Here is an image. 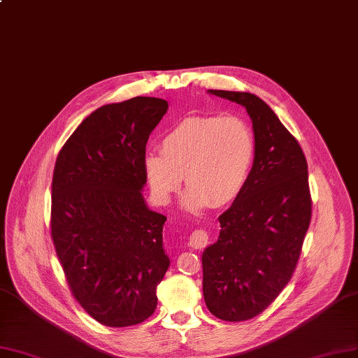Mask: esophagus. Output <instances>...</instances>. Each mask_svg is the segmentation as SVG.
<instances>
[{"instance_id":"obj_1","label":"esophagus","mask_w":358,"mask_h":358,"mask_svg":"<svg viewBox=\"0 0 358 358\" xmlns=\"http://www.w3.org/2000/svg\"><path fill=\"white\" fill-rule=\"evenodd\" d=\"M189 244H190V247L194 248V250L203 248L206 244H208V234H206V230H203V229H196L194 232H192V235H190Z\"/></svg>"}]
</instances>
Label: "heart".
<instances>
[{
  "instance_id": "1",
  "label": "heart",
  "mask_w": 358,
  "mask_h": 358,
  "mask_svg": "<svg viewBox=\"0 0 358 358\" xmlns=\"http://www.w3.org/2000/svg\"><path fill=\"white\" fill-rule=\"evenodd\" d=\"M255 156V134L242 117L193 116L164 135L160 153L145 155L144 169L153 196L162 203L184 176L189 189L184 206L196 211L232 202L245 187Z\"/></svg>"
}]
</instances>
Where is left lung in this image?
Masks as SVG:
<instances>
[{
  "instance_id": "left-lung-1",
  "label": "left lung",
  "mask_w": 358,
  "mask_h": 358,
  "mask_svg": "<svg viewBox=\"0 0 358 358\" xmlns=\"http://www.w3.org/2000/svg\"><path fill=\"white\" fill-rule=\"evenodd\" d=\"M244 106L256 156L245 187L220 217V235L202 255L203 299L223 321L266 309L292 280L313 215L301 144L266 102L248 92L210 90Z\"/></svg>"
}]
</instances>
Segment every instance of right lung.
<instances>
[{
    "label": "right lung",
    "mask_w": 358,
    "mask_h": 358,
    "mask_svg": "<svg viewBox=\"0 0 358 358\" xmlns=\"http://www.w3.org/2000/svg\"><path fill=\"white\" fill-rule=\"evenodd\" d=\"M168 111L136 96L90 114L56 157L50 234L76 301L108 327L140 324L155 313L169 266L164 214L147 208L145 144Z\"/></svg>",
    "instance_id": "1"
}]
</instances>
